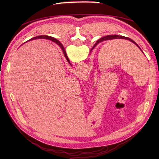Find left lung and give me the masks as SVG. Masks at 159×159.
Returning <instances> with one entry per match:
<instances>
[{"label":"left lung","instance_id":"8db88e82","mask_svg":"<svg viewBox=\"0 0 159 159\" xmlns=\"http://www.w3.org/2000/svg\"><path fill=\"white\" fill-rule=\"evenodd\" d=\"M119 38H120V39H125V40H129V41H131V42L133 43V44H135L137 47H139V49H140V50H141V48L139 46V45L137 44V43H136L135 42H134V41H133L132 39H131V38L125 37V36H119V35H109V36H104V37L101 38L100 39L98 40L97 41V42L95 43V45H97L98 44H99V43L102 42H103V41L109 40H113V39H119ZM95 45H94V46H95ZM141 51H142V50H141ZM142 52H143V51H142Z\"/></svg>","mask_w":159,"mask_h":159}]
</instances>
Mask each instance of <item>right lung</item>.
<instances>
[{
    "label": "right lung",
    "instance_id": "1",
    "mask_svg": "<svg viewBox=\"0 0 159 159\" xmlns=\"http://www.w3.org/2000/svg\"><path fill=\"white\" fill-rule=\"evenodd\" d=\"M40 39V38H43V39H48V40H52V41H53V42H54L56 44H57V45H58L61 48V50H62V51H63V53H64V56H65V57H66V60H67V61H68V62H69V64H70V60H69V58H68V56H67V54H66V50H65V49H64V46H63V45L61 44V43L57 40H56V39H55V38H54L53 37H51V36H46V35H42V36H36V37H34V38H32V39H30V40H34V39Z\"/></svg>",
    "mask_w": 159,
    "mask_h": 159
}]
</instances>
